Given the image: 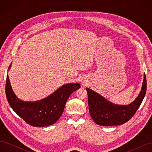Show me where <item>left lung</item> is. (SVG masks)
Here are the masks:
<instances>
[{"label":"left lung","mask_w":152,"mask_h":152,"mask_svg":"<svg viewBox=\"0 0 152 152\" xmlns=\"http://www.w3.org/2000/svg\"><path fill=\"white\" fill-rule=\"evenodd\" d=\"M86 90L88 94L89 111L95 123L103 126L121 125L130 120L141 105L146 91V79L144 73L139 95L134 102L127 105L112 103L91 89L87 87Z\"/></svg>","instance_id":"left-lung-1"}]
</instances>
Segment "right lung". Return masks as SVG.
<instances>
[{
  "label": "right lung",
  "instance_id": "right-lung-1",
  "mask_svg": "<svg viewBox=\"0 0 152 152\" xmlns=\"http://www.w3.org/2000/svg\"><path fill=\"white\" fill-rule=\"evenodd\" d=\"M11 67V64L8 70ZM80 87L79 83H68L44 99L36 102H24L14 93L7 75L6 94L12 109L27 124L34 127H45L57 122L62 115L69 96Z\"/></svg>",
  "mask_w": 152,
  "mask_h": 152
}]
</instances>
